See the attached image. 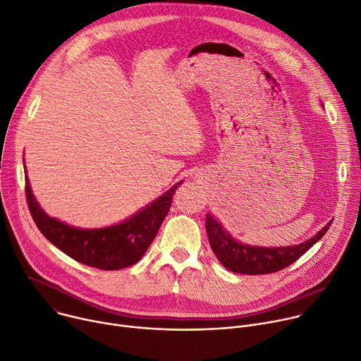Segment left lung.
Segmentation results:
<instances>
[{
	"label": "left lung",
	"instance_id": "8db88e82",
	"mask_svg": "<svg viewBox=\"0 0 361 361\" xmlns=\"http://www.w3.org/2000/svg\"><path fill=\"white\" fill-rule=\"evenodd\" d=\"M206 217L209 242L220 264L228 271L245 275H265L285 269L311 249L333 223L329 221L315 236L297 246L260 247L238 242L213 216Z\"/></svg>",
	"mask_w": 361,
	"mask_h": 361
}]
</instances>
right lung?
Listing matches in <instances>:
<instances>
[{
	"instance_id": "right-lung-1",
	"label": "right lung",
	"mask_w": 361,
	"mask_h": 361,
	"mask_svg": "<svg viewBox=\"0 0 361 361\" xmlns=\"http://www.w3.org/2000/svg\"><path fill=\"white\" fill-rule=\"evenodd\" d=\"M180 184H174L135 216L104 228H78L47 216L32 195L27 177L25 197L32 220L49 242L83 265L116 271L137 264L144 256L170 212L173 194Z\"/></svg>"
}]
</instances>
